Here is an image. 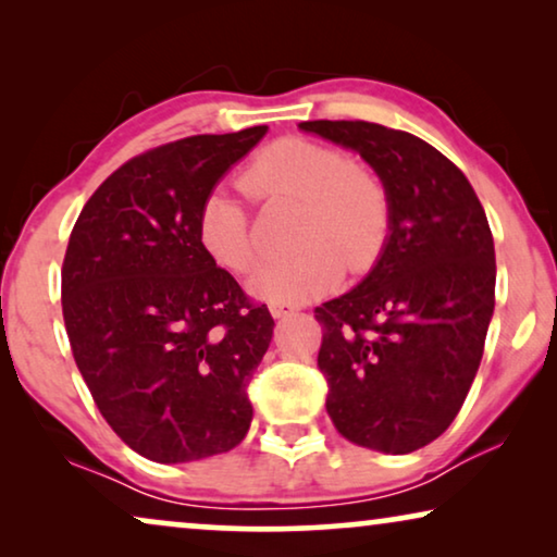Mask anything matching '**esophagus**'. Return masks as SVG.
<instances>
[{
	"label": "esophagus",
	"mask_w": 557,
	"mask_h": 557,
	"mask_svg": "<svg viewBox=\"0 0 557 557\" xmlns=\"http://www.w3.org/2000/svg\"><path fill=\"white\" fill-rule=\"evenodd\" d=\"M271 314H273V319H284V317H292L294 311H296V307L294 304H281V301H273L271 304Z\"/></svg>",
	"instance_id": "obj_1"
}]
</instances>
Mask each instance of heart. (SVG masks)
<instances>
[{
	"instance_id": "heart-1",
	"label": "heart",
	"mask_w": 557,
	"mask_h": 557,
	"mask_svg": "<svg viewBox=\"0 0 557 557\" xmlns=\"http://www.w3.org/2000/svg\"><path fill=\"white\" fill-rule=\"evenodd\" d=\"M240 185L261 202H299L292 256L263 263L250 292L265 301L317 299L342 281L345 263L360 273L383 253L391 233V197L370 166L349 162L330 144L286 136L258 151ZM197 238L212 261L248 273L258 261L246 205L218 187L202 200Z\"/></svg>"
}]
</instances>
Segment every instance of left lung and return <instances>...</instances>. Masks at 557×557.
I'll list each match as a JSON object with an SVG mask.
<instances>
[{
  "mask_svg": "<svg viewBox=\"0 0 557 557\" xmlns=\"http://www.w3.org/2000/svg\"><path fill=\"white\" fill-rule=\"evenodd\" d=\"M355 149L391 197V233L352 292L314 309L326 413L357 446L410 454L459 413L494 311V240L463 172L418 136L370 121H301Z\"/></svg>",
  "mask_w": 557,
  "mask_h": 557,
  "instance_id": "8db88e82",
  "label": "left lung"
}]
</instances>
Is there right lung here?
I'll return each mask as SVG.
<instances>
[{
  "label": "right lung",
  "mask_w": 557,
  "mask_h": 557,
  "mask_svg": "<svg viewBox=\"0 0 557 557\" xmlns=\"http://www.w3.org/2000/svg\"><path fill=\"white\" fill-rule=\"evenodd\" d=\"M265 132L187 136L128 159L67 240L63 319L75 364L106 423L149 461L225 454L253 421L248 383L273 317L205 253L197 215Z\"/></svg>",
  "instance_id": "obj_1"
}]
</instances>
